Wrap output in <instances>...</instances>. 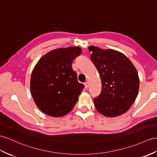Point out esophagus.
Segmentation results:
<instances>
[{"mask_svg": "<svg viewBox=\"0 0 157 157\" xmlns=\"http://www.w3.org/2000/svg\"><path fill=\"white\" fill-rule=\"evenodd\" d=\"M85 89H89V83L88 82H85Z\"/></svg>", "mask_w": 157, "mask_h": 157, "instance_id": "esophagus-1", "label": "esophagus"}]
</instances>
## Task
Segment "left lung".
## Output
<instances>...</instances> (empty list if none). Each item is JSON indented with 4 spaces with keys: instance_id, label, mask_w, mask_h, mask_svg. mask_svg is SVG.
<instances>
[{
    "instance_id": "8db88e82",
    "label": "left lung",
    "mask_w": 157,
    "mask_h": 157,
    "mask_svg": "<svg viewBox=\"0 0 157 157\" xmlns=\"http://www.w3.org/2000/svg\"><path fill=\"white\" fill-rule=\"evenodd\" d=\"M90 59L98 70L102 91L94 98L95 108L102 115L115 117L125 113L135 102L139 78L135 66L124 54L115 50L88 48Z\"/></svg>"
}]
</instances>
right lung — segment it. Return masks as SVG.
Listing matches in <instances>:
<instances>
[{"mask_svg":"<svg viewBox=\"0 0 157 157\" xmlns=\"http://www.w3.org/2000/svg\"><path fill=\"white\" fill-rule=\"evenodd\" d=\"M78 47L60 48L42 56L30 77V91L37 107L53 117L66 115L73 109L84 87L72 63L81 55Z\"/></svg>","mask_w":157,"mask_h":157,"instance_id":"1","label":"right lung"}]
</instances>
